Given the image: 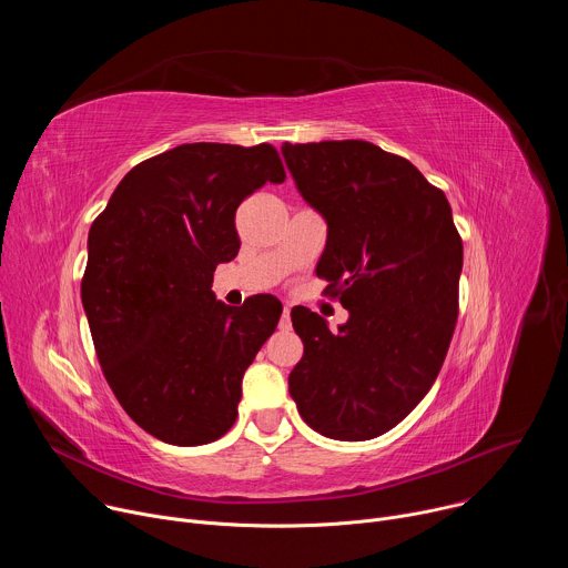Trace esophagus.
Returning <instances> with one entry per match:
<instances>
[{
    "mask_svg": "<svg viewBox=\"0 0 568 568\" xmlns=\"http://www.w3.org/2000/svg\"><path fill=\"white\" fill-rule=\"evenodd\" d=\"M281 328L290 331L292 328V318H290V305L283 307V316H281Z\"/></svg>",
    "mask_w": 568,
    "mask_h": 568,
    "instance_id": "esophagus-1",
    "label": "esophagus"
}]
</instances>
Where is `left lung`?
<instances>
[{"instance_id":"8db88e82","label":"left lung","mask_w":568,"mask_h":568,"mask_svg":"<svg viewBox=\"0 0 568 568\" xmlns=\"http://www.w3.org/2000/svg\"><path fill=\"white\" fill-rule=\"evenodd\" d=\"M281 150L298 193L328 222L316 274L351 312L335 335L316 312L292 310L303 357L290 395L321 436L371 440L438 377L458 316L463 240L445 193L409 159L359 139Z\"/></svg>"}]
</instances>
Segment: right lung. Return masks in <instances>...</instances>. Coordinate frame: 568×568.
Here are the masks:
<instances>
[{
  "mask_svg": "<svg viewBox=\"0 0 568 568\" xmlns=\"http://www.w3.org/2000/svg\"><path fill=\"white\" fill-rule=\"evenodd\" d=\"M267 182H285L270 143H184L134 166L90 229L80 296L97 357L125 414L169 445L231 429L276 331V296L229 307L211 290L240 250L235 209Z\"/></svg>",
  "mask_w": 568,
  "mask_h": 568,
  "instance_id": "add662e5",
  "label": "right lung"
}]
</instances>
